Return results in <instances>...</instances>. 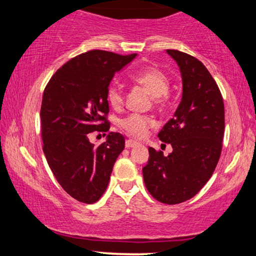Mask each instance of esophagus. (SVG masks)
<instances>
[{"label": "esophagus", "instance_id": "1", "mask_svg": "<svg viewBox=\"0 0 256 256\" xmlns=\"http://www.w3.org/2000/svg\"><path fill=\"white\" fill-rule=\"evenodd\" d=\"M138 142L134 141V140L128 138L127 141H126V148H132V146H138Z\"/></svg>", "mask_w": 256, "mask_h": 256}]
</instances>
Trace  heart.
Listing matches in <instances>:
<instances>
[{
	"instance_id": "obj_1",
	"label": "heart",
	"mask_w": 256,
	"mask_h": 256,
	"mask_svg": "<svg viewBox=\"0 0 256 256\" xmlns=\"http://www.w3.org/2000/svg\"><path fill=\"white\" fill-rule=\"evenodd\" d=\"M129 79L132 82L144 87L154 96V102L156 104H163L166 101L170 82L166 72L160 68L156 66H142L134 68L129 73ZM107 100L114 110H121L124 106V90L118 84H112L108 87ZM155 124L156 122L152 116L141 114H130L121 121V128L129 136L135 138H144L149 129Z\"/></svg>"
}]
</instances>
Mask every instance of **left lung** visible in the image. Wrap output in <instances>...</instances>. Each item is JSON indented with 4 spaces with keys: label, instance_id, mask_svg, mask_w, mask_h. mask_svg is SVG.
Segmentation results:
<instances>
[{
    "label": "left lung",
    "instance_id": "obj_1",
    "mask_svg": "<svg viewBox=\"0 0 256 256\" xmlns=\"http://www.w3.org/2000/svg\"><path fill=\"white\" fill-rule=\"evenodd\" d=\"M180 66L183 96L174 118L158 138L172 152L149 148L143 180L149 194L163 204H180L194 197L208 183L220 158L225 130V110L216 80L197 58L166 50Z\"/></svg>",
    "mask_w": 256,
    "mask_h": 256
}]
</instances>
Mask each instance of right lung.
Wrapping results in <instances>:
<instances>
[{"label":"right lung","instance_id":"obj_1","mask_svg":"<svg viewBox=\"0 0 256 256\" xmlns=\"http://www.w3.org/2000/svg\"><path fill=\"white\" fill-rule=\"evenodd\" d=\"M136 54L92 50L72 58L48 82L40 107L42 141L48 166L60 186L85 204L99 200L124 149L120 132L94 146L88 136L110 130L107 90L115 72ZM106 134H104V136Z\"/></svg>","mask_w":256,"mask_h":256}]
</instances>
